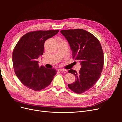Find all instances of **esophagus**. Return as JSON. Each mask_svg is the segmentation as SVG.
<instances>
[{
	"label": "esophagus",
	"instance_id": "obj_1",
	"mask_svg": "<svg viewBox=\"0 0 122 122\" xmlns=\"http://www.w3.org/2000/svg\"><path fill=\"white\" fill-rule=\"evenodd\" d=\"M58 71H60V72H66L67 71V70L64 69H58Z\"/></svg>",
	"mask_w": 122,
	"mask_h": 122
}]
</instances>
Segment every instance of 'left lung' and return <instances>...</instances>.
Instances as JSON below:
<instances>
[{"label":"left lung","mask_w":122,"mask_h":122,"mask_svg":"<svg viewBox=\"0 0 122 122\" xmlns=\"http://www.w3.org/2000/svg\"><path fill=\"white\" fill-rule=\"evenodd\" d=\"M61 32L69 44L73 59L78 60L81 66L79 72L69 70L76 80L68 86L75 93L81 94L93 87L100 77L104 64L102 47L97 38L83 29L62 30Z\"/></svg>","instance_id":"1"}]
</instances>
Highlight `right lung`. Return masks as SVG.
Here are the masks:
<instances>
[{
  "label": "right lung",
  "mask_w": 122,
  "mask_h": 122,
  "mask_svg": "<svg viewBox=\"0 0 122 122\" xmlns=\"http://www.w3.org/2000/svg\"><path fill=\"white\" fill-rule=\"evenodd\" d=\"M55 30L29 32L22 37L13 50V63L17 77L25 86L41 91L52 81L56 71L39 65L38 58L44 53L46 41L56 35Z\"/></svg>",
  "instance_id": "add662e5"
}]
</instances>
